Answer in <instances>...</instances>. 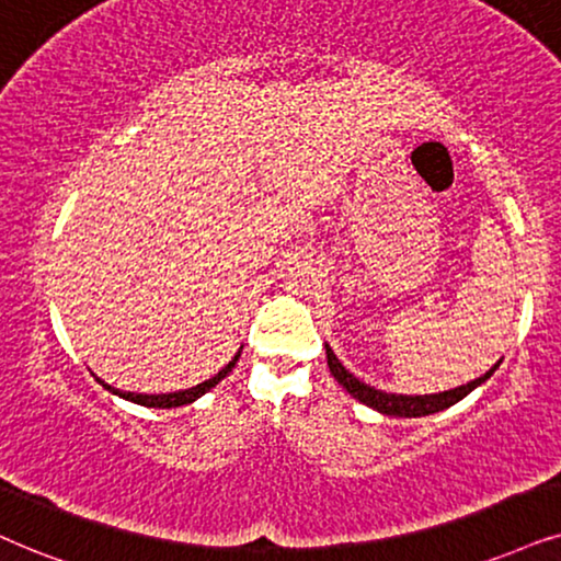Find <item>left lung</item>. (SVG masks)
<instances>
[{
    "label": "left lung",
    "instance_id": "left-lung-1",
    "mask_svg": "<svg viewBox=\"0 0 561 561\" xmlns=\"http://www.w3.org/2000/svg\"><path fill=\"white\" fill-rule=\"evenodd\" d=\"M325 357H329V370L333 378L342 382V386L354 396V399L363 401L365 407H370L388 416H427V414H435V411L448 409V407H453V403H458L460 399H466V396H469L477 386H481V382L492 378L494 370L500 367V363H497L492 370L481 375V378L466 382V386H460V388H453V391L430 393V396H399V393L375 391L373 386H367V382L354 378V375L346 370L342 363H339L336 354L331 352V346H325Z\"/></svg>",
    "mask_w": 561,
    "mask_h": 561
}]
</instances>
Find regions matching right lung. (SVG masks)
I'll return each mask as SVG.
<instances>
[{
    "instance_id": "add662e5",
    "label": "right lung",
    "mask_w": 561,
    "mask_h": 561,
    "mask_svg": "<svg viewBox=\"0 0 561 561\" xmlns=\"http://www.w3.org/2000/svg\"><path fill=\"white\" fill-rule=\"evenodd\" d=\"M238 357H240V352L236 354V357H232V363H228L222 367V370H219L215 378H209V380H204V382H198V386H194V388H188V391H175V393H158V396H150V393H126V391H118V388H111L108 382H103L101 378V386L103 388H108L111 393H116V396H122V399H126V401H134V403H141V407H154V409H173V407H183V403H191V401H196L198 396H204L209 391V388H215L219 380L225 378V375H230V370L232 367H236V363H238Z\"/></svg>"
}]
</instances>
